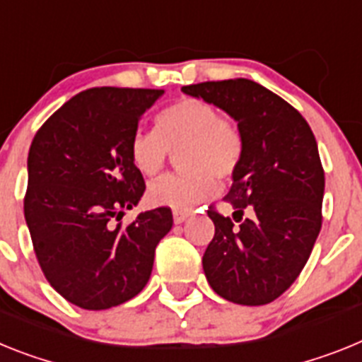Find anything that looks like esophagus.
Wrapping results in <instances>:
<instances>
[{"mask_svg": "<svg viewBox=\"0 0 362 362\" xmlns=\"http://www.w3.org/2000/svg\"><path fill=\"white\" fill-rule=\"evenodd\" d=\"M191 213L189 211H180V209H175L173 211V220H175V224H182L184 220L189 218Z\"/></svg>", "mask_w": 362, "mask_h": 362, "instance_id": "1", "label": "esophagus"}]
</instances>
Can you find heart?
I'll list each match as a JSON object with an SVG mask.
<instances>
[{
    "instance_id": "obj_1",
    "label": "heart",
    "mask_w": 362,
    "mask_h": 362,
    "mask_svg": "<svg viewBox=\"0 0 362 362\" xmlns=\"http://www.w3.org/2000/svg\"><path fill=\"white\" fill-rule=\"evenodd\" d=\"M177 163L184 171L160 177L149 185L153 206L191 209L206 200L216 180L226 182L237 173L244 142L237 125L222 118L211 103L182 98L156 116V131H136L129 142V156L144 177L163 169L169 151H177Z\"/></svg>"
}]
</instances>
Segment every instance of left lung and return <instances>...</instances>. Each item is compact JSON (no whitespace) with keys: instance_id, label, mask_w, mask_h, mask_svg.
Wrapping results in <instances>:
<instances>
[{"instance_id":"8db88e82","label":"left lung","mask_w":362,"mask_h":362,"mask_svg":"<svg viewBox=\"0 0 362 362\" xmlns=\"http://www.w3.org/2000/svg\"><path fill=\"white\" fill-rule=\"evenodd\" d=\"M182 90L235 118L244 142L224 199L241 224L209 207L215 237L202 257L207 282L229 303H272L300 275L322 226L325 169L315 136L295 107L257 81H204Z\"/></svg>"}]
</instances>
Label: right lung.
I'll list each match as a JSON object with an SVG mask.
<instances>
[{
	"mask_svg": "<svg viewBox=\"0 0 362 362\" xmlns=\"http://www.w3.org/2000/svg\"><path fill=\"white\" fill-rule=\"evenodd\" d=\"M162 89L81 90L37 129L23 211L49 284L83 310H107L144 290L173 213L156 207L127 226L146 191L129 156L138 122Z\"/></svg>",
	"mask_w": 362,
	"mask_h": 362,
	"instance_id": "1",
	"label": "right lung"
}]
</instances>
